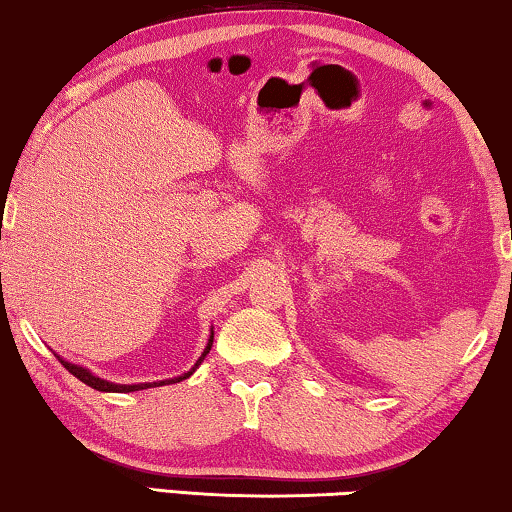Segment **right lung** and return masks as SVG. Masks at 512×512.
<instances>
[{"mask_svg": "<svg viewBox=\"0 0 512 512\" xmlns=\"http://www.w3.org/2000/svg\"><path fill=\"white\" fill-rule=\"evenodd\" d=\"M212 342H214V331L209 333V340H207V347L202 349V354H200V359L195 361V366L191 368V370H186L184 375H179V377H172V380H163V382H153V384H158V387H163V384H174V382H181V380H186V377H191L195 370H198V366L202 361H205V356L209 354V349H212ZM60 359V356H58ZM60 363L62 366H65L69 373H72L74 377H79V380L83 382V384H88V387H93V389H97V391H109V394H128V391H139V389H149V387H153V384L149 382V384H111V382H107V380H100V377H95L93 373H90L88 368H81V366H74V363H69V361H65V359H60Z\"/></svg>", "mask_w": 512, "mask_h": 512, "instance_id": "1", "label": "right lung"}]
</instances>
